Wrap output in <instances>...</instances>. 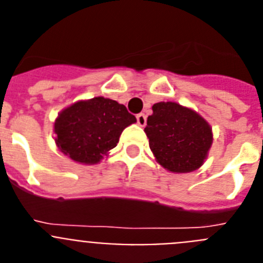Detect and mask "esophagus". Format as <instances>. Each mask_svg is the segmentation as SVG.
<instances>
[{
	"mask_svg": "<svg viewBox=\"0 0 263 263\" xmlns=\"http://www.w3.org/2000/svg\"><path fill=\"white\" fill-rule=\"evenodd\" d=\"M137 124H138L139 126H145L146 125V116L143 115V113L137 115Z\"/></svg>",
	"mask_w": 263,
	"mask_h": 263,
	"instance_id": "obj_1",
	"label": "esophagus"
}]
</instances>
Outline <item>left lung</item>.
<instances>
[{
    "mask_svg": "<svg viewBox=\"0 0 263 263\" xmlns=\"http://www.w3.org/2000/svg\"><path fill=\"white\" fill-rule=\"evenodd\" d=\"M145 133L155 160L175 174L200 168L213 142L211 125L194 109L173 101L153 105Z\"/></svg>",
    "mask_w": 263,
    "mask_h": 263,
    "instance_id": "left-lung-1",
    "label": "left lung"
}]
</instances>
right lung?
I'll return each mask as SVG.
<instances>
[{"label": "right lung", "mask_w": 263, "mask_h": 263, "mask_svg": "<svg viewBox=\"0 0 263 263\" xmlns=\"http://www.w3.org/2000/svg\"><path fill=\"white\" fill-rule=\"evenodd\" d=\"M137 122L126 106L103 96L80 100L63 109L53 122L55 143L81 164H96L116 147L125 127Z\"/></svg>", "instance_id": "add662e5"}]
</instances>
